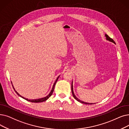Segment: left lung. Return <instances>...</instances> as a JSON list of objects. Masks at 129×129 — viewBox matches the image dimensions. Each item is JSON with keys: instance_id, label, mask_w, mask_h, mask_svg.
I'll return each mask as SVG.
<instances>
[{"instance_id": "obj_1", "label": "left lung", "mask_w": 129, "mask_h": 129, "mask_svg": "<svg viewBox=\"0 0 129 129\" xmlns=\"http://www.w3.org/2000/svg\"><path fill=\"white\" fill-rule=\"evenodd\" d=\"M105 37H106V40H108V41H110V42H112V43H115V42L113 41V39H112V38H111L108 35H106V34H105ZM72 94H73V97H74V98L76 100H77L78 102H81V103H84V104H93V103H86V102H83V101H81L80 100H79L78 99V98H77L76 97V96L75 95V94H74V91H73V84H72Z\"/></svg>"}]
</instances>
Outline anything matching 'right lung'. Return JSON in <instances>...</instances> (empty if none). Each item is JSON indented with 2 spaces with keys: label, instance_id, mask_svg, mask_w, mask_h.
I'll list each match as a JSON object with an SVG mask.
<instances>
[{
  "label": "right lung",
  "instance_id": "1",
  "mask_svg": "<svg viewBox=\"0 0 129 129\" xmlns=\"http://www.w3.org/2000/svg\"><path fill=\"white\" fill-rule=\"evenodd\" d=\"M59 77V76H58V77H57V79L56 80V81H55V83H54V85H53V87H52V90H51V92H50V93H49V94L48 95H47V96H45V97H44V98H41V99H35V100H28V99H26V98H24V97H23V96H21L18 93H17V92L16 91H15V88H14V87L13 85H13V88H14V90H15V92H16L17 94L19 96H20V97H21L22 98H23V99H24L25 100H26L28 101H29V102H34V103L42 102H44V101H46V100H47V99H48L50 96H51L52 95V94H53V91H54V89L55 85V84H56V83L57 82V80H58V79Z\"/></svg>",
  "mask_w": 129,
  "mask_h": 129
}]
</instances>
